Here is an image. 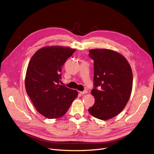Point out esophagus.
<instances>
[{
  "label": "esophagus",
  "mask_w": 154,
  "mask_h": 154,
  "mask_svg": "<svg viewBox=\"0 0 154 154\" xmlns=\"http://www.w3.org/2000/svg\"><path fill=\"white\" fill-rule=\"evenodd\" d=\"M86 93H87V91H86V90L80 92V94H86Z\"/></svg>",
  "instance_id": "obj_1"
}]
</instances>
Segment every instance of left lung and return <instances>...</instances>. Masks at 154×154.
Segmentation results:
<instances>
[{"label": "left lung", "instance_id": "1", "mask_svg": "<svg viewBox=\"0 0 154 154\" xmlns=\"http://www.w3.org/2000/svg\"><path fill=\"white\" fill-rule=\"evenodd\" d=\"M94 60V87L91 94L94 104L88 109L92 116L108 120L118 115L131 95L133 83L132 69L122 54L113 50L89 51Z\"/></svg>", "mask_w": 154, "mask_h": 154}]
</instances>
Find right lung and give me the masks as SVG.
I'll return each instance as SVG.
<instances>
[{
    "instance_id": "1",
    "label": "right lung",
    "mask_w": 154,
    "mask_h": 154,
    "mask_svg": "<svg viewBox=\"0 0 154 154\" xmlns=\"http://www.w3.org/2000/svg\"><path fill=\"white\" fill-rule=\"evenodd\" d=\"M75 49L47 46L32 56L27 68V94L40 114L49 119L62 117L76 98L78 92L60 85L62 67Z\"/></svg>"
}]
</instances>
